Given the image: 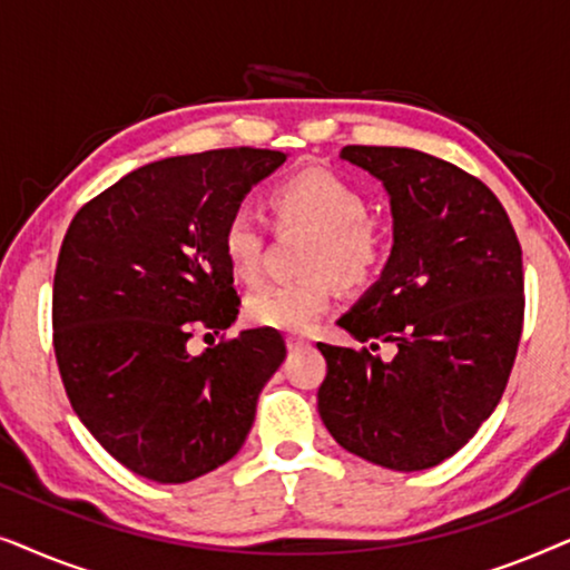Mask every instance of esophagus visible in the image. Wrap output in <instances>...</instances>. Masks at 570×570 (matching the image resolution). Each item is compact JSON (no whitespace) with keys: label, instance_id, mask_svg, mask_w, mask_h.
<instances>
[{"label":"esophagus","instance_id":"1","mask_svg":"<svg viewBox=\"0 0 570 570\" xmlns=\"http://www.w3.org/2000/svg\"><path fill=\"white\" fill-rule=\"evenodd\" d=\"M285 345H287V350H291V353H295V350L308 347V340L298 337V334H287V337H285Z\"/></svg>","mask_w":570,"mask_h":570}]
</instances>
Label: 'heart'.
<instances>
[{
    "label": "heart",
    "mask_w": 570,
    "mask_h": 570,
    "mask_svg": "<svg viewBox=\"0 0 570 570\" xmlns=\"http://www.w3.org/2000/svg\"><path fill=\"white\" fill-rule=\"evenodd\" d=\"M269 205L279 223L316 230L303 269L306 277L264 283L246 298V316L256 326L308 332L334 301V279L345 287L371 283L384 262L381 230L368 220V202L353 184L324 168L301 170L272 191ZM264 220L252 207H236L223 225V256L230 272L252 279L259 272Z\"/></svg>",
    "instance_id": "obj_1"
}]
</instances>
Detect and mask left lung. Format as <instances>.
<instances>
[{
    "label": "left lung",
    "instance_id": "1",
    "mask_svg": "<svg viewBox=\"0 0 570 570\" xmlns=\"http://www.w3.org/2000/svg\"><path fill=\"white\" fill-rule=\"evenodd\" d=\"M342 160L389 194L394 246L345 316L350 337L392 341V362L318 342V415L350 454L417 472L456 454L501 402L524 318L521 246L480 178L410 147L347 145Z\"/></svg>",
    "mask_w": 570,
    "mask_h": 570
}]
</instances>
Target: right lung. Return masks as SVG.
Masks as SVG:
<instances>
[{"instance_id": "obj_1", "label": "right lung", "mask_w": 570, "mask_h": 570, "mask_svg": "<svg viewBox=\"0 0 570 570\" xmlns=\"http://www.w3.org/2000/svg\"><path fill=\"white\" fill-rule=\"evenodd\" d=\"M285 158L228 147L147 163L69 225L53 275L59 373L92 439L139 478L178 485L236 456L285 361L275 330L186 347L236 322L223 225Z\"/></svg>"}]
</instances>
